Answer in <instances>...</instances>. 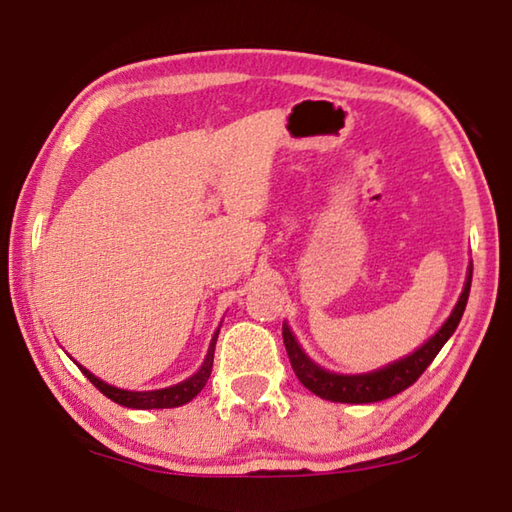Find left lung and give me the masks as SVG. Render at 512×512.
Here are the masks:
<instances>
[{
    "label": "left lung",
    "instance_id": "left-lung-1",
    "mask_svg": "<svg viewBox=\"0 0 512 512\" xmlns=\"http://www.w3.org/2000/svg\"><path fill=\"white\" fill-rule=\"evenodd\" d=\"M471 278H473V264L469 266V276H466L464 292L459 297L455 311L450 313V318L443 322V327L429 338L427 343L420 345L415 352H410L408 357H401L397 362L383 366V369L371 371V373H359V376H343V373H331L322 369L299 348L297 338L290 331V327L283 325V341L287 357L301 385L313 394H318L320 399L336 401V403H373L390 399L394 394H399L415 383L422 376L424 369L434 362V357L441 352L445 341L455 334V329L462 320L466 301H469L471 292Z\"/></svg>",
    "mask_w": 512,
    "mask_h": 512
}]
</instances>
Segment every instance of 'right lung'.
<instances>
[{"label": "right lung", "instance_id": "1", "mask_svg": "<svg viewBox=\"0 0 512 512\" xmlns=\"http://www.w3.org/2000/svg\"><path fill=\"white\" fill-rule=\"evenodd\" d=\"M218 331H215L211 338V345H208L206 359H204V364H201V369L194 373V376L183 380V383L164 387V390H150V392L120 390V387H113L109 383H104V380H99L97 376H92L85 366L78 364V369L85 373V378H88L99 392L106 394L111 401L120 403V406H125V408H139V410L176 408V406H183V403H187V401H192L201 390H204L206 380H208V376H211V369H213V352H215V341H218Z\"/></svg>", "mask_w": 512, "mask_h": 512}]
</instances>
